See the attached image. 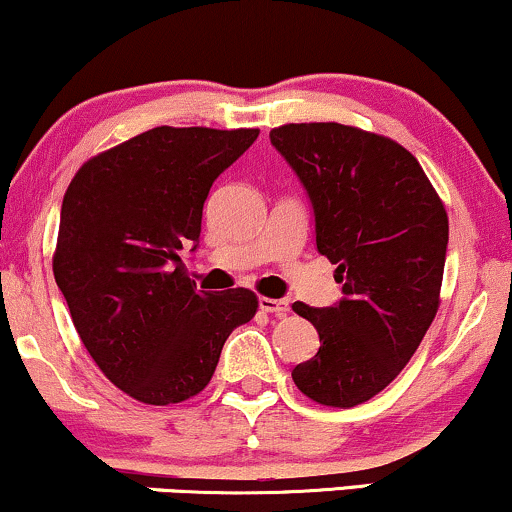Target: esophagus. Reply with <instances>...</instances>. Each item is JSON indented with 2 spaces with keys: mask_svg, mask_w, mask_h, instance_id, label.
I'll list each match as a JSON object with an SVG mask.
<instances>
[{
  "mask_svg": "<svg viewBox=\"0 0 512 512\" xmlns=\"http://www.w3.org/2000/svg\"><path fill=\"white\" fill-rule=\"evenodd\" d=\"M260 310H262V313L284 317L286 313H289V301H286V298H267V296H262L260 298Z\"/></svg>",
  "mask_w": 512,
  "mask_h": 512,
  "instance_id": "esophagus-1",
  "label": "esophagus"
}]
</instances>
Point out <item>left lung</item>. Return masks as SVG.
Here are the masks:
<instances>
[{"mask_svg":"<svg viewBox=\"0 0 512 512\" xmlns=\"http://www.w3.org/2000/svg\"><path fill=\"white\" fill-rule=\"evenodd\" d=\"M303 182L317 252L337 264L342 301L293 303L315 325L320 349L291 378L325 407H356L409 363L438 313L448 214L424 168L380 134L301 122L269 132Z\"/></svg>","mask_w":512,"mask_h":512,"instance_id":"1","label":"left lung"}]
</instances>
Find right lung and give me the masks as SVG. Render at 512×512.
Returning <instances> with one entry per match:
<instances>
[{
    "mask_svg": "<svg viewBox=\"0 0 512 512\" xmlns=\"http://www.w3.org/2000/svg\"><path fill=\"white\" fill-rule=\"evenodd\" d=\"M257 134L154 127L69 182L52 272L96 366L139 402L199 395L228 334L257 313L248 289L197 291L180 260L182 245L197 250L214 180Z\"/></svg>",
    "mask_w": 512,
    "mask_h": 512,
    "instance_id": "right-lung-1",
    "label": "right lung"
}]
</instances>
